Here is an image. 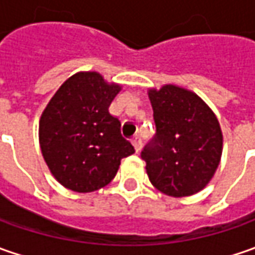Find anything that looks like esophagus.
I'll return each mask as SVG.
<instances>
[{"label": "esophagus", "instance_id": "34e87169", "mask_svg": "<svg viewBox=\"0 0 255 255\" xmlns=\"http://www.w3.org/2000/svg\"><path fill=\"white\" fill-rule=\"evenodd\" d=\"M132 143L133 146H134V150L139 153L140 150H142V139L139 137V136H134L132 139Z\"/></svg>", "mask_w": 255, "mask_h": 255}]
</instances>
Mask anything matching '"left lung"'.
I'll list each match as a JSON object with an SVG mask.
<instances>
[{"mask_svg": "<svg viewBox=\"0 0 255 255\" xmlns=\"http://www.w3.org/2000/svg\"><path fill=\"white\" fill-rule=\"evenodd\" d=\"M156 133L142 159L152 184L173 197L191 196L211 180L223 152L216 115L196 93L174 85L149 91Z\"/></svg>", "mask_w": 255, "mask_h": 255, "instance_id": "1", "label": "left lung"}]
</instances>
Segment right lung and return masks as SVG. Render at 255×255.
<instances>
[{"instance_id":"obj_1","label":"right lung","mask_w":255,"mask_h":255,"mask_svg":"<svg viewBox=\"0 0 255 255\" xmlns=\"http://www.w3.org/2000/svg\"><path fill=\"white\" fill-rule=\"evenodd\" d=\"M121 86L98 72H79L56 91L39 121V144L54 177L69 190L89 193L111 183L134 147L109 113Z\"/></svg>"}]
</instances>
